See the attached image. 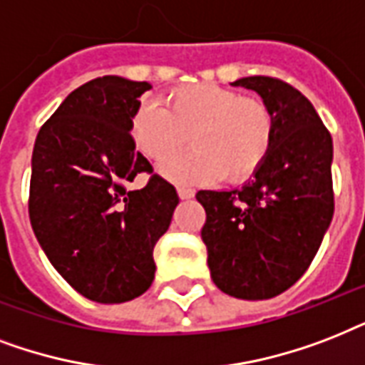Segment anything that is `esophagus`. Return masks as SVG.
<instances>
[{"label": "esophagus", "instance_id": "esophagus-1", "mask_svg": "<svg viewBox=\"0 0 365 365\" xmlns=\"http://www.w3.org/2000/svg\"><path fill=\"white\" fill-rule=\"evenodd\" d=\"M177 194H179L180 200H190V197H194V194H196V192L192 190V188H185V186H179V188H177Z\"/></svg>", "mask_w": 365, "mask_h": 365}]
</instances>
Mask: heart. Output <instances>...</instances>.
<instances>
[{
  "mask_svg": "<svg viewBox=\"0 0 365 365\" xmlns=\"http://www.w3.org/2000/svg\"><path fill=\"white\" fill-rule=\"evenodd\" d=\"M131 137L154 163L168 162L188 140L194 143L196 150L163 168L169 180L196 185L225 177L240 185L255 177L270 156L276 115L262 98L203 81L171 89L165 108L140 104L131 118Z\"/></svg>",
  "mask_w": 365,
  "mask_h": 365,
  "instance_id": "b5f03b06",
  "label": "heart"
}]
</instances>
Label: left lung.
<instances>
[{"instance_id": "1", "label": "left lung", "mask_w": 365, "mask_h": 365, "mask_svg": "<svg viewBox=\"0 0 365 365\" xmlns=\"http://www.w3.org/2000/svg\"><path fill=\"white\" fill-rule=\"evenodd\" d=\"M232 86L253 89L276 115L272 152L238 190H200L202 240L215 285L247 301L289 289L310 267L331 222L333 143L314 106L287 81L250 76Z\"/></svg>"}]
</instances>
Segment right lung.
Returning <instances> with one entry per match:
<instances>
[{
	"mask_svg": "<svg viewBox=\"0 0 365 365\" xmlns=\"http://www.w3.org/2000/svg\"><path fill=\"white\" fill-rule=\"evenodd\" d=\"M146 81L104 76L70 93L38 133L28 213L41 250L78 293L125 303L154 282V245L179 203L135 150L131 118ZM149 175L140 191L128 185Z\"/></svg>",
	"mask_w": 365,
	"mask_h": 365,
	"instance_id": "add662e5",
	"label": "right lung"
}]
</instances>
